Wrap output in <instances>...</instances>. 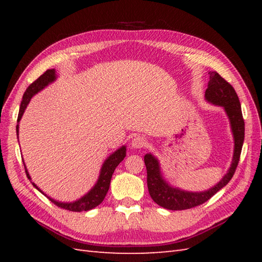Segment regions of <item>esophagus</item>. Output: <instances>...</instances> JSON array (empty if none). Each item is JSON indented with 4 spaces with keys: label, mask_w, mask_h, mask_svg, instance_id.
Instances as JSON below:
<instances>
[{
    "label": "esophagus",
    "mask_w": 262,
    "mask_h": 262,
    "mask_svg": "<svg viewBox=\"0 0 262 262\" xmlns=\"http://www.w3.org/2000/svg\"><path fill=\"white\" fill-rule=\"evenodd\" d=\"M146 144H147L146 140L142 136H136L134 137V140L132 141V146L134 148H143L146 146Z\"/></svg>",
    "instance_id": "34e87169"
}]
</instances>
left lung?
<instances>
[{"instance_id": "obj_1", "label": "left lung", "mask_w": 262, "mask_h": 262, "mask_svg": "<svg viewBox=\"0 0 262 262\" xmlns=\"http://www.w3.org/2000/svg\"><path fill=\"white\" fill-rule=\"evenodd\" d=\"M205 98L208 102L223 107L229 117L233 138H234V153H233L232 164L223 179L213 188L203 192H190L171 187L161 174L158 159H155L151 153L146 154L144 157V162H145L147 171V188L149 196L163 208L182 210L202 205L213 197L222 188L225 187L235 173L244 141V120L240 100H238L234 88L217 72H209V81L205 92Z\"/></svg>"}]
</instances>
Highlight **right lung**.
I'll use <instances>...</instances> for the list:
<instances>
[{
    "mask_svg": "<svg viewBox=\"0 0 262 262\" xmlns=\"http://www.w3.org/2000/svg\"><path fill=\"white\" fill-rule=\"evenodd\" d=\"M55 80H56V74H55V70L54 69L53 70H47L45 73L39 76L35 82H32L31 84L28 86V89L24 94V97H22V101H21V104H20V110H19V115H18V122L20 121L22 115H24L27 105L30 101V99L33 96H35L36 93H38L39 91H41L43 88L47 86L49 83L54 82ZM16 133H19V125H16ZM125 157H126V146H121L120 148H118L117 151H115L113 154H111L110 157L104 161V163L102 164L101 171H100L99 179H98L96 185H94V187L86 194H84V196H83L82 198L75 200V202H73V203L56 202V200H54L53 198L48 197L47 194L43 193L33 182H32V185L36 189H38V190L40 191L42 194L47 196V198L51 200L52 203H54L55 205L58 206V207H60V208L68 209V210H71V211H83V210L86 211V210H90L94 207H97L98 205H100L103 202L105 194H107V192L109 190L111 177H113L114 171H115L117 166H118V164L121 162V161L124 160ZM25 170H26L28 179L31 180V178H30L29 173H28V171H27L26 164H25Z\"/></svg>",
    "mask_w": 262,
    "mask_h": 262,
    "instance_id": "1",
    "label": "right lung"
}]
</instances>
